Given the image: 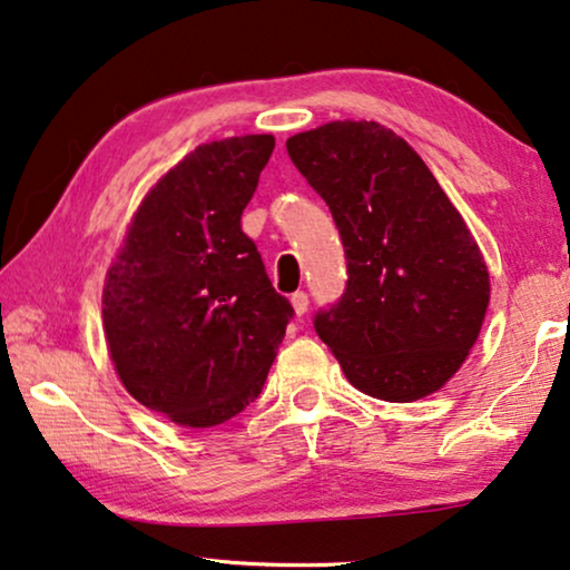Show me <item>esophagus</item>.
<instances>
[{
	"label": "esophagus",
	"mask_w": 570,
	"mask_h": 570,
	"mask_svg": "<svg viewBox=\"0 0 570 570\" xmlns=\"http://www.w3.org/2000/svg\"><path fill=\"white\" fill-rule=\"evenodd\" d=\"M291 305H293L295 316H303V313H305V311H308V295H305L303 291H298V293H293V295H291Z\"/></svg>",
	"instance_id": "esophagus-1"
}]
</instances>
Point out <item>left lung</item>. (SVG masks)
Segmentation results:
<instances>
[{"instance_id": "1", "label": "left lung", "mask_w": 570, "mask_h": 570, "mask_svg": "<svg viewBox=\"0 0 570 570\" xmlns=\"http://www.w3.org/2000/svg\"><path fill=\"white\" fill-rule=\"evenodd\" d=\"M346 252V293L316 332L357 391L411 403L463 367L491 301L483 252L414 148L375 120L287 138Z\"/></svg>"}]
</instances>
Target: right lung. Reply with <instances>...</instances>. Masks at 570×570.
I'll return each mask as SVG.
<instances>
[{
	"label": "right lung",
	"mask_w": 570,
	"mask_h": 570,
	"mask_svg": "<svg viewBox=\"0 0 570 570\" xmlns=\"http://www.w3.org/2000/svg\"><path fill=\"white\" fill-rule=\"evenodd\" d=\"M275 136L197 146L138 205L102 287V328L120 383L189 429L257 399L293 316L242 213Z\"/></svg>",
	"instance_id": "1"
}]
</instances>
